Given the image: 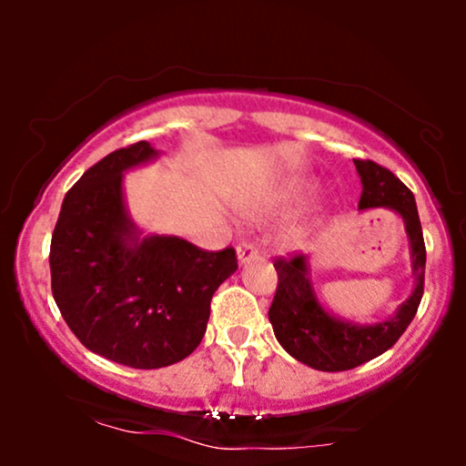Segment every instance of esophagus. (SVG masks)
<instances>
[{
	"label": "esophagus",
	"mask_w": 466,
	"mask_h": 466,
	"mask_svg": "<svg viewBox=\"0 0 466 466\" xmlns=\"http://www.w3.org/2000/svg\"><path fill=\"white\" fill-rule=\"evenodd\" d=\"M257 257H258V246L254 244V241H241V244L238 246L239 265L250 263V260H254Z\"/></svg>",
	"instance_id": "34e87169"
}]
</instances>
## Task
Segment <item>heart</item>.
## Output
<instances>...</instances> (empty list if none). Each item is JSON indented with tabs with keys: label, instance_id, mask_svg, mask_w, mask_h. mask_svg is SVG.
<instances>
[{
	"label": "heart",
	"instance_id": "b5f03b06",
	"mask_svg": "<svg viewBox=\"0 0 466 466\" xmlns=\"http://www.w3.org/2000/svg\"><path fill=\"white\" fill-rule=\"evenodd\" d=\"M309 190V184L303 177H286V180L273 184L271 188H267L265 193H260L257 199L248 203V209H273V208H284L290 203L301 201L305 193Z\"/></svg>",
	"mask_w": 466,
	"mask_h": 466
}]
</instances>
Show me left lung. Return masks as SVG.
<instances>
[{
  "mask_svg": "<svg viewBox=\"0 0 466 466\" xmlns=\"http://www.w3.org/2000/svg\"><path fill=\"white\" fill-rule=\"evenodd\" d=\"M362 182L359 209L384 208L399 214L410 239L413 290L386 320L359 324L330 314L318 301L309 279V257L278 258V290L269 320L286 352L318 371H348L390 350L416 316L424 292L426 248L413 193L392 171L373 161H354Z\"/></svg>",
  "mask_w": 466,
  "mask_h": 466,
  "instance_id": "1",
  "label": "left lung"
}]
</instances>
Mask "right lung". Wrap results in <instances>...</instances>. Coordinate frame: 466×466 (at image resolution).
I'll list each match as a JSON object with an SVG mask.
<instances>
[{"label": "right lung", "mask_w": 466, "mask_h": 466, "mask_svg": "<svg viewBox=\"0 0 466 466\" xmlns=\"http://www.w3.org/2000/svg\"><path fill=\"white\" fill-rule=\"evenodd\" d=\"M158 155L137 142L86 169L67 190L50 241L63 320L91 352L133 369L187 359L206 335L216 289L238 269L233 248L206 252L133 222L123 174Z\"/></svg>", "instance_id": "obj_1"}]
</instances>
